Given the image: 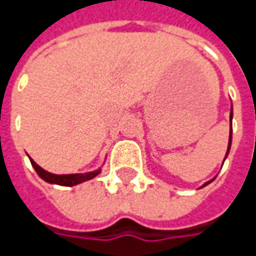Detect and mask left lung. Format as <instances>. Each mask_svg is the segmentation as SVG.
Instances as JSON below:
<instances>
[{
  "mask_svg": "<svg viewBox=\"0 0 256 256\" xmlns=\"http://www.w3.org/2000/svg\"><path fill=\"white\" fill-rule=\"evenodd\" d=\"M231 120H232V111H231ZM231 128H232V126H231ZM231 140H232V132L230 134V142H228V151H226V155H228V152H230V146H231ZM226 155H225V158H226ZM210 182H211V181H210ZM210 182L204 184V186H205V185H208Z\"/></svg>",
  "mask_w": 256,
  "mask_h": 256,
  "instance_id": "1",
  "label": "left lung"
}]
</instances>
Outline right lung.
I'll return each mask as SVG.
<instances>
[{"mask_svg":"<svg viewBox=\"0 0 256 256\" xmlns=\"http://www.w3.org/2000/svg\"><path fill=\"white\" fill-rule=\"evenodd\" d=\"M31 164L34 166V170L36 171V174L44 180V181L50 182V184H56V185H62V186H74L76 184H81V182L88 181V180H92L94 176H96L101 170L98 171L90 172V174H70V175H55V174H51V172H46L45 170H42L40 165L31 160Z\"/></svg>","mask_w":256,"mask_h":256,"instance_id":"obj_1","label":"right lung"}]
</instances>
